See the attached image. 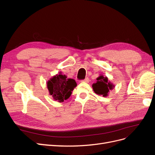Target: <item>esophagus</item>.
Listing matches in <instances>:
<instances>
[{
  "mask_svg": "<svg viewBox=\"0 0 155 155\" xmlns=\"http://www.w3.org/2000/svg\"><path fill=\"white\" fill-rule=\"evenodd\" d=\"M89 81V79L88 78H86L85 79H83V80H81V82H85V83H88Z\"/></svg>",
  "mask_w": 155,
  "mask_h": 155,
  "instance_id": "1",
  "label": "esophagus"
}]
</instances>
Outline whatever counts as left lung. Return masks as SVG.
<instances>
[{"mask_svg":"<svg viewBox=\"0 0 155 155\" xmlns=\"http://www.w3.org/2000/svg\"><path fill=\"white\" fill-rule=\"evenodd\" d=\"M96 83L92 85L93 90L97 94L101 95L104 97L108 96V93L113 89L114 85L108 81V78L101 75L97 79Z\"/></svg>","mask_w":155,"mask_h":155,"instance_id":"1","label":"left lung"}]
</instances>
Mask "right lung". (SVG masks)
<instances>
[{
	"mask_svg": "<svg viewBox=\"0 0 155 155\" xmlns=\"http://www.w3.org/2000/svg\"><path fill=\"white\" fill-rule=\"evenodd\" d=\"M76 86L77 83L74 79L67 78L61 72L50 78L47 82L50 94L52 96L54 100L59 102H63L69 98Z\"/></svg>",
	"mask_w": 155,
	"mask_h": 155,
	"instance_id": "obj_1",
	"label": "right lung"
}]
</instances>
